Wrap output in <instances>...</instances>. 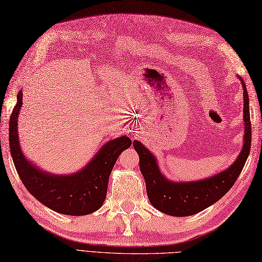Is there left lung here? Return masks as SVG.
Listing matches in <instances>:
<instances>
[{
	"instance_id": "obj_1",
	"label": "left lung",
	"mask_w": 262,
	"mask_h": 262,
	"mask_svg": "<svg viewBox=\"0 0 262 262\" xmlns=\"http://www.w3.org/2000/svg\"><path fill=\"white\" fill-rule=\"evenodd\" d=\"M240 79V77H238ZM243 86V147L235 162L230 168L204 180L173 182L161 173L154 155L141 142L134 141V148L140 155V169L145 179L147 197L155 208L164 214L185 217L197 214L215 204L234 185L240 176L251 147V121H250L249 96Z\"/></svg>"
}]
</instances>
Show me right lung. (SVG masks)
<instances>
[{
  "label": "right lung",
  "instance_id": "obj_1",
  "mask_svg": "<svg viewBox=\"0 0 262 262\" xmlns=\"http://www.w3.org/2000/svg\"><path fill=\"white\" fill-rule=\"evenodd\" d=\"M22 107V90L10 117L9 145L16 172L27 190L42 205L64 215L83 216L101 207L109 176L122 151L132 145L129 137L107 142L81 171L73 174H53L38 169L21 151L18 137V116Z\"/></svg>",
  "mask_w": 262,
  "mask_h": 262
}]
</instances>
